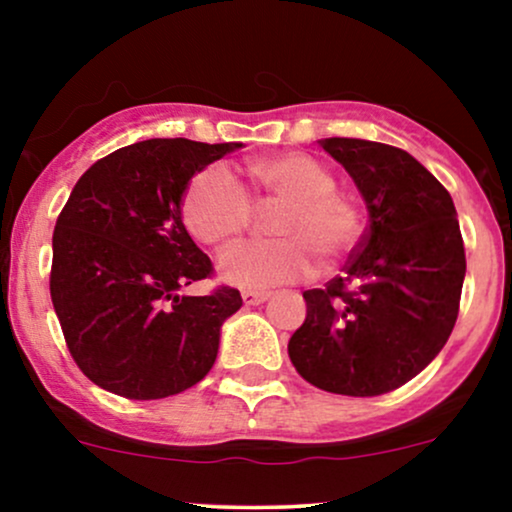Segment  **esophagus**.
I'll list each match as a JSON object with an SVG mask.
<instances>
[{
  "mask_svg": "<svg viewBox=\"0 0 512 512\" xmlns=\"http://www.w3.org/2000/svg\"><path fill=\"white\" fill-rule=\"evenodd\" d=\"M269 298V293L264 291H243V303L245 305H260Z\"/></svg>",
  "mask_w": 512,
  "mask_h": 512,
  "instance_id": "34e87169",
  "label": "esophagus"
}]
</instances>
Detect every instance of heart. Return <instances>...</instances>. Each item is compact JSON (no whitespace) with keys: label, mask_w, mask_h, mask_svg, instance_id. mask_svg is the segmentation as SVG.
<instances>
[{"label":"heart","mask_w":512,"mask_h":512,"mask_svg":"<svg viewBox=\"0 0 512 512\" xmlns=\"http://www.w3.org/2000/svg\"><path fill=\"white\" fill-rule=\"evenodd\" d=\"M248 175L257 202L279 204L269 226L276 238L223 250L216 269L226 284L248 291L291 284L313 274L315 260L332 267L354 248L361 228L358 207L334 187L337 178L320 158L303 151L252 158ZM182 216L197 240L223 245L245 231L252 202L231 170L209 166L187 187Z\"/></svg>","instance_id":"obj_1"}]
</instances>
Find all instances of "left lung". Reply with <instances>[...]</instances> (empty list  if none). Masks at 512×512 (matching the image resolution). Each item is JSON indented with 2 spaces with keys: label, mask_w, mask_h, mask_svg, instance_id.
<instances>
[{
  "label": "left lung",
  "mask_w": 512,
  "mask_h": 512,
  "mask_svg": "<svg viewBox=\"0 0 512 512\" xmlns=\"http://www.w3.org/2000/svg\"><path fill=\"white\" fill-rule=\"evenodd\" d=\"M322 149L361 190L368 228L325 289H310L291 363L334 395L375 397L419 375L448 342L467 260L450 192L397 146L332 137Z\"/></svg>",
  "instance_id": "8db88e82"
}]
</instances>
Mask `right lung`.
<instances>
[{
  "instance_id": "right-lung-1",
  "label": "right lung",
  "mask_w": 512,
  "mask_h": 512,
  "mask_svg": "<svg viewBox=\"0 0 512 512\" xmlns=\"http://www.w3.org/2000/svg\"><path fill=\"white\" fill-rule=\"evenodd\" d=\"M243 144L146 139L81 175L52 233L50 296L64 342L91 383L127 399L197 385L219 351L238 289L178 296L214 276L182 223L187 182Z\"/></svg>"
}]
</instances>
